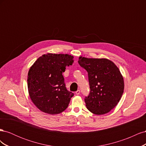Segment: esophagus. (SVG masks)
<instances>
[{
  "label": "esophagus",
  "instance_id": "34e87169",
  "mask_svg": "<svg viewBox=\"0 0 146 146\" xmlns=\"http://www.w3.org/2000/svg\"><path fill=\"white\" fill-rule=\"evenodd\" d=\"M80 90H77L76 92V94H77V95H79L80 94Z\"/></svg>",
  "mask_w": 146,
  "mask_h": 146
}]
</instances>
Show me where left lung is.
<instances>
[{"instance_id": "obj_1", "label": "left lung", "mask_w": 146, "mask_h": 146, "mask_svg": "<svg viewBox=\"0 0 146 146\" xmlns=\"http://www.w3.org/2000/svg\"><path fill=\"white\" fill-rule=\"evenodd\" d=\"M78 62L88 74L90 92L85 99L87 109L98 115L108 113L117 105L124 90L120 70L107 58L80 56Z\"/></svg>"}]
</instances>
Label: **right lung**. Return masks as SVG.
Wrapping results in <instances>:
<instances>
[{
    "instance_id": "right-lung-1",
    "label": "right lung",
    "mask_w": 146,
    "mask_h": 146,
    "mask_svg": "<svg viewBox=\"0 0 146 146\" xmlns=\"http://www.w3.org/2000/svg\"><path fill=\"white\" fill-rule=\"evenodd\" d=\"M74 56L68 54L42 55L31 66L27 85L30 98L41 111L50 114L62 113L74 94L67 90L63 72L72 65Z\"/></svg>"
}]
</instances>
